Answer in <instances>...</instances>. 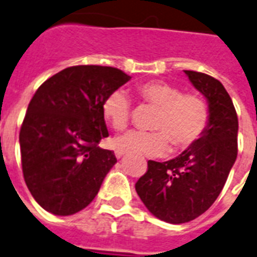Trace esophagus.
Masks as SVG:
<instances>
[{"mask_svg":"<svg viewBox=\"0 0 257 257\" xmlns=\"http://www.w3.org/2000/svg\"><path fill=\"white\" fill-rule=\"evenodd\" d=\"M124 154H125V150H121V149L114 150V156H116V158H121Z\"/></svg>","mask_w":257,"mask_h":257,"instance_id":"esophagus-1","label":"esophagus"}]
</instances>
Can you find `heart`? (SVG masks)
Here are the masks:
<instances>
[{
  "label": "heart",
  "mask_w": 257,
  "mask_h": 257,
  "mask_svg": "<svg viewBox=\"0 0 257 257\" xmlns=\"http://www.w3.org/2000/svg\"><path fill=\"white\" fill-rule=\"evenodd\" d=\"M136 95L145 104L157 107L150 132L132 131L114 139L116 148L149 157L162 156L170 149L191 147L201 139L210 121L207 101L201 95L182 93L181 88L162 80H148L136 85ZM104 118L114 131L129 124L132 103L122 91H113L101 105Z\"/></svg>",
  "instance_id": "b5f03b06"
}]
</instances>
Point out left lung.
Instances as JSON below:
<instances>
[{
  "label": "left lung",
  "mask_w": 257,
  "mask_h": 257,
  "mask_svg": "<svg viewBox=\"0 0 257 257\" xmlns=\"http://www.w3.org/2000/svg\"><path fill=\"white\" fill-rule=\"evenodd\" d=\"M191 84L207 99L210 121L206 132L178 157L148 161L136 191L156 218L181 224L211 207L237 156V114L223 84L210 75L185 71Z\"/></svg>",
  "instance_id": "1"
}]
</instances>
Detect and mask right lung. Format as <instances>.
<instances>
[{"instance_id": "add662e5", "label": "right lung", "mask_w": 257, "mask_h": 257, "mask_svg": "<svg viewBox=\"0 0 257 257\" xmlns=\"http://www.w3.org/2000/svg\"><path fill=\"white\" fill-rule=\"evenodd\" d=\"M131 79L105 66H72L37 89L20 132L25 182L41 207L67 216L85 208L117 160L99 143L108 137L101 105Z\"/></svg>"}]
</instances>
